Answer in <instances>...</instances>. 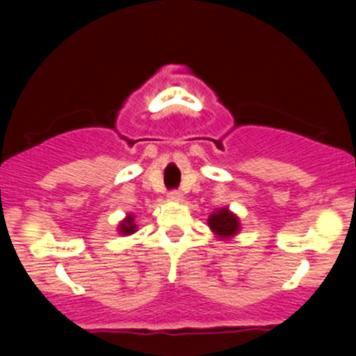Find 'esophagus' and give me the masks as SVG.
Returning a JSON list of instances; mask_svg holds the SVG:
<instances>
[{"instance_id":"obj_1","label":"esophagus","mask_w":356,"mask_h":356,"mask_svg":"<svg viewBox=\"0 0 356 356\" xmlns=\"http://www.w3.org/2000/svg\"><path fill=\"white\" fill-rule=\"evenodd\" d=\"M169 199L172 202H182V194L179 191H174V192H170V195H169Z\"/></svg>"}]
</instances>
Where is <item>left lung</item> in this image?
Instances as JSON below:
<instances>
[{"label": "left lung", "instance_id": "1", "mask_svg": "<svg viewBox=\"0 0 356 356\" xmlns=\"http://www.w3.org/2000/svg\"><path fill=\"white\" fill-rule=\"evenodd\" d=\"M207 226L218 239L231 241L239 234L241 220L239 216L234 214L229 207H218L207 219Z\"/></svg>", "mask_w": 356, "mask_h": 356}]
</instances>
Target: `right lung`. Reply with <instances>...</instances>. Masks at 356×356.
Masks as SVG:
<instances>
[{
	"label": "right lung",
	"instance_id": "1",
	"mask_svg": "<svg viewBox=\"0 0 356 356\" xmlns=\"http://www.w3.org/2000/svg\"><path fill=\"white\" fill-rule=\"evenodd\" d=\"M137 229L138 227L136 224V214H132V212H129L117 226V231L120 236H130L134 234V232H137Z\"/></svg>",
	"mask_w": 356,
	"mask_h": 356
}]
</instances>
